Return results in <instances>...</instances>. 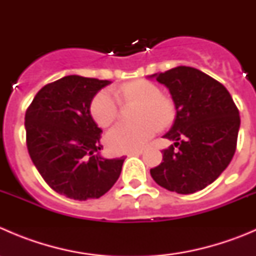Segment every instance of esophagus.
<instances>
[{
  "instance_id": "1",
  "label": "esophagus",
  "mask_w": 256,
  "mask_h": 256,
  "mask_svg": "<svg viewBox=\"0 0 256 256\" xmlns=\"http://www.w3.org/2000/svg\"><path fill=\"white\" fill-rule=\"evenodd\" d=\"M144 152V150H135V151H130L128 154V156H138Z\"/></svg>"
}]
</instances>
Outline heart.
Here are the masks:
<instances>
[{
    "instance_id": "heart-1",
    "label": "heart",
    "mask_w": 256,
    "mask_h": 256,
    "mask_svg": "<svg viewBox=\"0 0 256 256\" xmlns=\"http://www.w3.org/2000/svg\"><path fill=\"white\" fill-rule=\"evenodd\" d=\"M104 89L98 92L90 105L92 118L99 126L106 128L118 118L120 102L125 104L138 102V124L120 122L106 134V142L114 152H130L140 150L154 138L160 128H168L176 118L174 102L162 96L161 88L148 80H136L121 85L115 90ZM116 96L118 97L116 98Z\"/></svg>"
}]
</instances>
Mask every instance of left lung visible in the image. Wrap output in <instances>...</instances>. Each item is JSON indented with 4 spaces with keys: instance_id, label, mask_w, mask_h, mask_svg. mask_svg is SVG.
<instances>
[{
    "instance_id": "8db88e82",
    "label": "left lung",
    "mask_w": 256,
    "mask_h": 256,
    "mask_svg": "<svg viewBox=\"0 0 256 256\" xmlns=\"http://www.w3.org/2000/svg\"><path fill=\"white\" fill-rule=\"evenodd\" d=\"M148 78L170 90L176 106L174 125L164 135L174 144L162 151L164 162L150 174L171 192H198L220 176L236 154L238 108L224 85L192 66H180Z\"/></svg>"
}]
</instances>
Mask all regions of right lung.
I'll return each instance as SVG.
<instances>
[{"mask_svg":"<svg viewBox=\"0 0 256 256\" xmlns=\"http://www.w3.org/2000/svg\"><path fill=\"white\" fill-rule=\"evenodd\" d=\"M109 84L63 76L43 86L26 112L30 160L49 187L70 200L100 198L120 177L125 157L100 154L102 128L90 114L94 96Z\"/></svg>","mask_w":256,"mask_h":256,"instance_id":"1","label":"right lung"}]
</instances>
